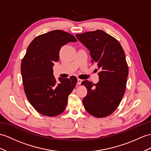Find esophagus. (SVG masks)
<instances>
[{"label": "esophagus", "mask_w": 151, "mask_h": 151, "mask_svg": "<svg viewBox=\"0 0 151 151\" xmlns=\"http://www.w3.org/2000/svg\"><path fill=\"white\" fill-rule=\"evenodd\" d=\"M82 81H83V80H82V79H78V84H81Z\"/></svg>", "instance_id": "34e87169"}]
</instances>
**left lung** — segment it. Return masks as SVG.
<instances>
[{"label":"left lung","mask_w":151,"mask_h":151,"mask_svg":"<svg viewBox=\"0 0 151 151\" xmlns=\"http://www.w3.org/2000/svg\"><path fill=\"white\" fill-rule=\"evenodd\" d=\"M76 36L90 50L91 62L101 70L97 84L82 82L88 91L83 103L90 115L106 117L118 108L126 91L129 70L124 49L118 40L102 30Z\"/></svg>","instance_id":"1"}]
</instances>
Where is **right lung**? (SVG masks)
<instances>
[{
  "label": "right lung",
  "instance_id": "obj_1",
  "mask_svg": "<svg viewBox=\"0 0 151 151\" xmlns=\"http://www.w3.org/2000/svg\"><path fill=\"white\" fill-rule=\"evenodd\" d=\"M77 42L70 33L55 30L38 36L29 45L22 60L21 73L25 95L36 111L43 115L55 116L62 113L68 95L74 89L75 76L56 82L53 65L60 58L62 46Z\"/></svg>",
  "mask_w": 151,
  "mask_h": 151
}]
</instances>
